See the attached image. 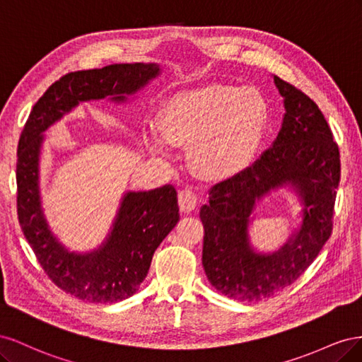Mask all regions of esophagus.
<instances>
[{"instance_id": "34e87169", "label": "esophagus", "mask_w": 362, "mask_h": 362, "mask_svg": "<svg viewBox=\"0 0 362 362\" xmlns=\"http://www.w3.org/2000/svg\"><path fill=\"white\" fill-rule=\"evenodd\" d=\"M178 204L182 213H190L196 208V204H198V196L192 189H182L178 193Z\"/></svg>"}]
</instances>
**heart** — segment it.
Here are the masks:
<instances>
[{"instance_id": "heart-1", "label": "heart", "mask_w": 362, "mask_h": 362, "mask_svg": "<svg viewBox=\"0 0 362 362\" xmlns=\"http://www.w3.org/2000/svg\"><path fill=\"white\" fill-rule=\"evenodd\" d=\"M266 122L267 104L257 90L211 84L173 96L158 116V133L169 145L190 148L202 178L222 181L249 166Z\"/></svg>"}]
</instances>
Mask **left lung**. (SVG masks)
I'll use <instances>...</instances> for the list:
<instances>
[{"mask_svg":"<svg viewBox=\"0 0 362 362\" xmlns=\"http://www.w3.org/2000/svg\"><path fill=\"white\" fill-rule=\"evenodd\" d=\"M273 80L286 105L273 146L250 168L216 184L199 213L205 229V275L217 291L242 302L270 298L311 266L332 233L341 173L338 145L319 105L279 76ZM287 182L305 205L303 226L281 251L258 256L247 238L251 208L270 188Z\"/></svg>","mask_w":362,"mask_h":362,"instance_id":"obj_1","label":"left lung"}]
</instances>
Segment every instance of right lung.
Listing matches in <instances>:
<instances>
[{"label":"right lung","instance_id":"right-lung-1","mask_svg":"<svg viewBox=\"0 0 362 362\" xmlns=\"http://www.w3.org/2000/svg\"><path fill=\"white\" fill-rule=\"evenodd\" d=\"M158 72L157 64L144 63L69 72L39 98L21 133L16 163L21 229L48 278L76 299L115 303L139 290L156 249L180 221L177 190L168 184L151 192L127 193L105 245L87 255L68 252L51 234L40 210V134L80 101L105 96L117 103L125 101V95L137 92Z\"/></svg>","mask_w":362,"mask_h":362}]
</instances>
